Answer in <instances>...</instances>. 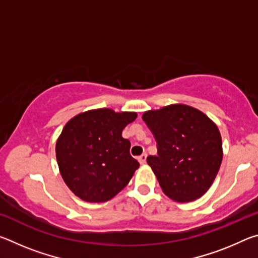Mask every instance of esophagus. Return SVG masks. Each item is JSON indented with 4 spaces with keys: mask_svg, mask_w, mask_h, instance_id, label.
I'll return each instance as SVG.
<instances>
[{
    "mask_svg": "<svg viewBox=\"0 0 258 258\" xmlns=\"http://www.w3.org/2000/svg\"><path fill=\"white\" fill-rule=\"evenodd\" d=\"M138 160L140 161V164H141V165L146 164V160H147V154H142L141 156H139Z\"/></svg>",
    "mask_w": 258,
    "mask_h": 258,
    "instance_id": "1",
    "label": "esophagus"
}]
</instances>
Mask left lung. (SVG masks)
Listing matches in <instances>:
<instances>
[{
    "label": "left lung",
    "instance_id": "8db88e82",
    "mask_svg": "<svg viewBox=\"0 0 258 258\" xmlns=\"http://www.w3.org/2000/svg\"><path fill=\"white\" fill-rule=\"evenodd\" d=\"M155 135L158 155L147 163L164 194L177 203H189L206 194L223 158L216 124L198 109L174 103L142 115Z\"/></svg>",
    "mask_w": 258,
    "mask_h": 258
}]
</instances>
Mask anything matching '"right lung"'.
<instances>
[{"label": "right lung", "mask_w": 258, "mask_h": 258, "mask_svg": "<svg viewBox=\"0 0 258 258\" xmlns=\"http://www.w3.org/2000/svg\"><path fill=\"white\" fill-rule=\"evenodd\" d=\"M137 112L93 109L67 121L55 145L59 171L74 195L87 203H104L128 184L139 161L121 132Z\"/></svg>", "instance_id": "obj_1"}]
</instances>
